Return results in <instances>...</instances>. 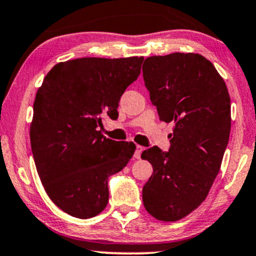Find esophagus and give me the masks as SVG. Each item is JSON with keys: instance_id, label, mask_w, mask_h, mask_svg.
Instances as JSON below:
<instances>
[{"instance_id": "34e87169", "label": "esophagus", "mask_w": 256, "mask_h": 256, "mask_svg": "<svg viewBox=\"0 0 256 256\" xmlns=\"http://www.w3.org/2000/svg\"><path fill=\"white\" fill-rule=\"evenodd\" d=\"M144 150V148L142 146H136V152H134V158L140 160V155H142V152Z\"/></svg>"}]
</instances>
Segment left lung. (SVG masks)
Instances as JSON below:
<instances>
[{"instance_id":"left-lung-1","label":"left lung","mask_w":256,"mask_h":256,"mask_svg":"<svg viewBox=\"0 0 256 256\" xmlns=\"http://www.w3.org/2000/svg\"><path fill=\"white\" fill-rule=\"evenodd\" d=\"M143 78L162 122L175 124L170 148L144 150L154 173L143 187L146 210L176 222L208 196L220 169L232 128L230 96L210 60L198 54L148 57Z\"/></svg>"}]
</instances>
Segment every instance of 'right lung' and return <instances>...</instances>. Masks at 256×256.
<instances>
[{
    "instance_id": "obj_1",
    "label": "right lung",
    "mask_w": 256,
    "mask_h": 256,
    "mask_svg": "<svg viewBox=\"0 0 256 256\" xmlns=\"http://www.w3.org/2000/svg\"><path fill=\"white\" fill-rule=\"evenodd\" d=\"M143 57L60 62L36 92L30 146L40 181L52 202L76 218L95 217L108 202V178L128 164L136 146L98 130L116 118L125 89L140 74Z\"/></svg>"
}]
</instances>
